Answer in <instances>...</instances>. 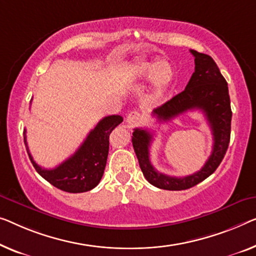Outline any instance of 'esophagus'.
Listing matches in <instances>:
<instances>
[{
  "mask_svg": "<svg viewBox=\"0 0 256 256\" xmlns=\"http://www.w3.org/2000/svg\"><path fill=\"white\" fill-rule=\"evenodd\" d=\"M141 122V115L136 112H130L126 117V123L130 128H134Z\"/></svg>",
  "mask_w": 256,
  "mask_h": 256,
  "instance_id": "1",
  "label": "esophagus"
}]
</instances>
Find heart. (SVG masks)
<instances>
[{"mask_svg": "<svg viewBox=\"0 0 256 256\" xmlns=\"http://www.w3.org/2000/svg\"><path fill=\"white\" fill-rule=\"evenodd\" d=\"M136 80H152L155 96H160L174 78L172 66L166 60L142 62L133 68Z\"/></svg>", "mask_w": 256, "mask_h": 256, "instance_id": "heart-1", "label": "heart"}]
</instances>
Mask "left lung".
<instances>
[{"mask_svg": "<svg viewBox=\"0 0 256 256\" xmlns=\"http://www.w3.org/2000/svg\"><path fill=\"white\" fill-rule=\"evenodd\" d=\"M194 56L196 70L182 93L158 108L152 115L158 122H168L188 110H201L212 128L214 144L207 162L198 172L185 177H172L155 170L150 160V146L152 133L134 128L132 144L144 178L155 188L168 190H188L208 178L222 162L230 142L232 112L228 82L210 56L190 50Z\"/></svg>", "mask_w": 256, "mask_h": 256, "instance_id": "left-lung-1", "label": "left lung"}]
</instances>
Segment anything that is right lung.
<instances>
[{"label": "right lung", "instance_id": "add662e5", "mask_svg": "<svg viewBox=\"0 0 256 256\" xmlns=\"http://www.w3.org/2000/svg\"><path fill=\"white\" fill-rule=\"evenodd\" d=\"M122 122L123 117L120 115L102 118L77 152L54 169H44L36 164L28 150L24 131L26 150L38 174L52 186L68 193L87 192L94 188L104 176L109 152V136Z\"/></svg>", "mask_w": 256, "mask_h": 256}]
</instances>
